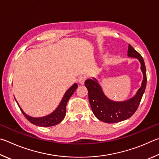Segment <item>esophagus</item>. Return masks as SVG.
Instances as JSON below:
<instances>
[{
	"mask_svg": "<svg viewBox=\"0 0 159 159\" xmlns=\"http://www.w3.org/2000/svg\"><path fill=\"white\" fill-rule=\"evenodd\" d=\"M86 79H87V77H86L80 76L79 78H78V82H79L80 84H84Z\"/></svg>",
	"mask_w": 159,
	"mask_h": 159,
	"instance_id": "obj_1",
	"label": "esophagus"
}]
</instances>
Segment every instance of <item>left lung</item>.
I'll return each instance as SVG.
<instances>
[{"label": "left lung", "mask_w": 159, "mask_h": 159, "mask_svg": "<svg viewBox=\"0 0 159 159\" xmlns=\"http://www.w3.org/2000/svg\"><path fill=\"white\" fill-rule=\"evenodd\" d=\"M128 57L135 58L140 61L143 75L141 87L132 98L124 101H112L105 95L101 86L95 77L85 81L84 84L88 90L89 100L93 113L99 120L105 123H117L129 119L137 110L145 91L147 75L143 58L130 44H129Z\"/></svg>", "instance_id": "left-lung-1"}]
</instances>
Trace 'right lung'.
I'll use <instances>...</instances> for the list:
<instances>
[{
	"label": "right lung",
	"instance_id": "add662e5",
	"mask_svg": "<svg viewBox=\"0 0 159 159\" xmlns=\"http://www.w3.org/2000/svg\"><path fill=\"white\" fill-rule=\"evenodd\" d=\"M77 88V83H75L73 85L71 86V87L66 91V92L64 94V96L62 100H61V101L60 102L59 105H58V107L56 108L55 110L53 111V112L51 114H49V115L44 116H42V117H33V116L28 115L27 114L24 112L21 107L19 106V105L17 101H16V99L15 101L16 102V103H17L18 106L20 108L21 112L23 113V115H24L27 120L29 121L30 123L36 125V126L43 127L53 126L59 124L64 119V117H65L66 114L67 102H68L69 98L72 96V95L73 94Z\"/></svg>",
	"mask_w": 159,
	"mask_h": 159
}]
</instances>
